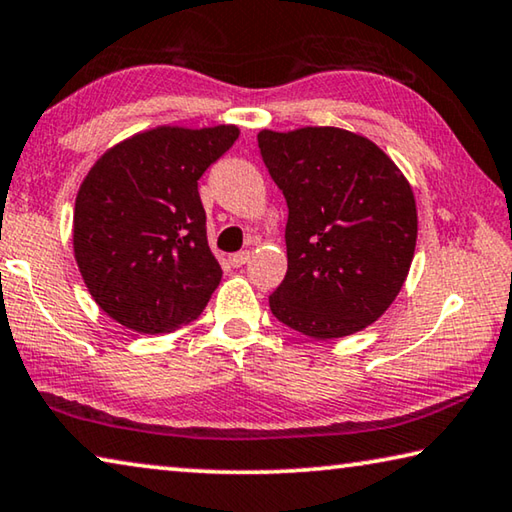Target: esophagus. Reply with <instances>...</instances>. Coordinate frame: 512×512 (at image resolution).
Instances as JSON below:
<instances>
[{
    "mask_svg": "<svg viewBox=\"0 0 512 512\" xmlns=\"http://www.w3.org/2000/svg\"><path fill=\"white\" fill-rule=\"evenodd\" d=\"M250 259V250H239V253L230 255V264L234 266V269H239V266H243Z\"/></svg>",
    "mask_w": 512,
    "mask_h": 512,
    "instance_id": "obj_1",
    "label": "esophagus"
}]
</instances>
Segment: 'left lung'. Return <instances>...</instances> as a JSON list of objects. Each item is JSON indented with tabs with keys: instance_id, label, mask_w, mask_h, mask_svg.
Returning a JSON list of instances; mask_svg holds the SVG:
<instances>
[{
	"instance_id": "obj_1",
	"label": "left lung",
	"mask_w": 512,
	"mask_h": 512,
	"mask_svg": "<svg viewBox=\"0 0 512 512\" xmlns=\"http://www.w3.org/2000/svg\"><path fill=\"white\" fill-rule=\"evenodd\" d=\"M257 143L289 207L287 275L269 296L273 316L314 339L371 326L415 257L410 182L376 143L342 127L262 129Z\"/></svg>"
}]
</instances>
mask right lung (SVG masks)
Returning a JSON list of instances; mask_svg holds the SVG:
<instances>
[{"mask_svg": "<svg viewBox=\"0 0 512 512\" xmlns=\"http://www.w3.org/2000/svg\"><path fill=\"white\" fill-rule=\"evenodd\" d=\"M237 125L145 129L102 154L79 186L72 248L102 312L143 335L198 319L221 282L198 180Z\"/></svg>", "mask_w": 512, "mask_h": 512, "instance_id": "right-lung-1", "label": "right lung"}]
</instances>
